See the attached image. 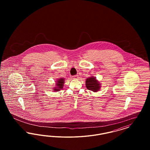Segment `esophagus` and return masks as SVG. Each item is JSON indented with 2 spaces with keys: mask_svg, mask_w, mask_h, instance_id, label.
I'll return each instance as SVG.
<instances>
[{
  "mask_svg": "<svg viewBox=\"0 0 150 150\" xmlns=\"http://www.w3.org/2000/svg\"><path fill=\"white\" fill-rule=\"evenodd\" d=\"M78 78V75L73 76V79H77Z\"/></svg>",
  "mask_w": 150,
  "mask_h": 150,
  "instance_id": "obj_1",
  "label": "esophagus"
}]
</instances>
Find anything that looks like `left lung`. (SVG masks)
<instances>
[{
	"label": "left lung",
	"mask_w": 150,
	"mask_h": 150,
	"mask_svg": "<svg viewBox=\"0 0 150 150\" xmlns=\"http://www.w3.org/2000/svg\"><path fill=\"white\" fill-rule=\"evenodd\" d=\"M86 88L88 90H91L94 92L99 91L100 88V82L94 76H91L86 79Z\"/></svg>",
	"instance_id": "obj_1"
}]
</instances>
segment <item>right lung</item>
Returning <instances> with one entry per match:
<instances>
[{"instance_id":"1","label":"right lung","mask_w":150,"mask_h":150,"mask_svg":"<svg viewBox=\"0 0 150 150\" xmlns=\"http://www.w3.org/2000/svg\"><path fill=\"white\" fill-rule=\"evenodd\" d=\"M64 78H59L58 79V80L56 81V86H54V88H53L54 92H56V91H59L61 89H63L64 87Z\"/></svg>"}]
</instances>
